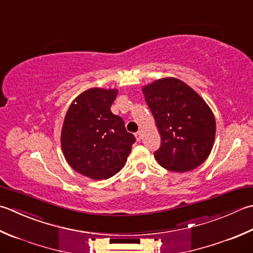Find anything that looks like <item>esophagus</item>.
Masks as SVG:
<instances>
[{
  "label": "esophagus",
  "mask_w": 253,
  "mask_h": 253,
  "mask_svg": "<svg viewBox=\"0 0 253 253\" xmlns=\"http://www.w3.org/2000/svg\"><path fill=\"white\" fill-rule=\"evenodd\" d=\"M135 137H136L137 141H140V140H141V138H142V132H141V131H138V132H136V133H135Z\"/></svg>",
  "instance_id": "obj_1"
}]
</instances>
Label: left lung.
<instances>
[{"mask_svg": "<svg viewBox=\"0 0 253 253\" xmlns=\"http://www.w3.org/2000/svg\"><path fill=\"white\" fill-rule=\"evenodd\" d=\"M155 118L161 146L158 163L173 172L201 166L212 149L216 122L211 107L191 86L175 78H163L142 87Z\"/></svg>", "mask_w": 253, "mask_h": 253, "instance_id": "obj_1", "label": "left lung"}]
</instances>
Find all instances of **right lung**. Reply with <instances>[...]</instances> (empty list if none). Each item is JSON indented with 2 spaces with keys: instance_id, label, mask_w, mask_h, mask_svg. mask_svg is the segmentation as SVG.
<instances>
[{
  "instance_id": "add662e5",
  "label": "right lung",
  "mask_w": 253,
  "mask_h": 253,
  "mask_svg": "<svg viewBox=\"0 0 253 253\" xmlns=\"http://www.w3.org/2000/svg\"><path fill=\"white\" fill-rule=\"evenodd\" d=\"M117 88L92 87L71 103L61 129V148L74 171L92 180L110 179L125 166L135 137L111 106Z\"/></svg>"
}]
</instances>
